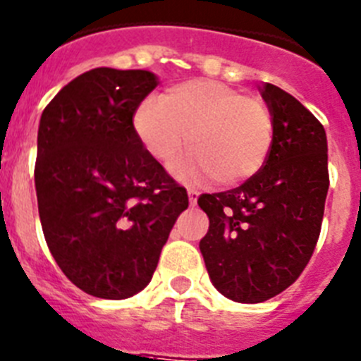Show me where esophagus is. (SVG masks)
Wrapping results in <instances>:
<instances>
[{
    "label": "esophagus",
    "instance_id": "1",
    "mask_svg": "<svg viewBox=\"0 0 361 361\" xmlns=\"http://www.w3.org/2000/svg\"><path fill=\"white\" fill-rule=\"evenodd\" d=\"M188 198H190V204L195 206L198 200V191L197 190H188Z\"/></svg>",
    "mask_w": 361,
    "mask_h": 361
}]
</instances>
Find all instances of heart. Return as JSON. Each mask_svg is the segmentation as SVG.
<instances>
[{"instance_id": "obj_1", "label": "heart", "mask_w": 361, "mask_h": 361, "mask_svg": "<svg viewBox=\"0 0 361 361\" xmlns=\"http://www.w3.org/2000/svg\"><path fill=\"white\" fill-rule=\"evenodd\" d=\"M145 150L168 164L188 141L191 154L171 166L186 183L234 186L264 164L272 148L269 107L214 80H190L166 89L161 102L145 100L134 114Z\"/></svg>"}]
</instances>
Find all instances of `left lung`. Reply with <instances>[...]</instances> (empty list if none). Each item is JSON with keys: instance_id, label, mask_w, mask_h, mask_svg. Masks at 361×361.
<instances>
[{"instance_id": "1", "label": "left lung", "mask_w": 361, "mask_h": 361, "mask_svg": "<svg viewBox=\"0 0 361 361\" xmlns=\"http://www.w3.org/2000/svg\"><path fill=\"white\" fill-rule=\"evenodd\" d=\"M261 97L274 125L261 170L234 190L198 197L209 216L200 240L207 274L221 295L245 304L276 297L302 274L329 188L322 123L277 85L264 84Z\"/></svg>"}]
</instances>
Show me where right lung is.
Listing matches in <instances>:
<instances>
[{"mask_svg":"<svg viewBox=\"0 0 361 361\" xmlns=\"http://www.w3.org/2000/svg\"><path fill=\"white\" fill-rule=\"evenodd\" d=\"M157 84L145 69L97 68L42 111L35 161L42 233L66 277L92 297L141 292L190 204L134 130L135 109Z\"/></svg>","mask_w":361,"mask_h":361,"instance_id":"obj_1","label":"right lung"}]
</instances>
